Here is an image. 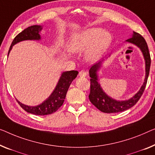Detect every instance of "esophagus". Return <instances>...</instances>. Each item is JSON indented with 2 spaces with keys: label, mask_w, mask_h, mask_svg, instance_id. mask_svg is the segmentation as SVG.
<instances>
[{
  "label": "esophagus",
  "mask_w": 155,
  "mask_h": 155,
  "mask_svg": "<svg viewBox=\"0 0 155 155\" xmlns=\"http://www.w3.org/2000/svg\"><path fill=\"white\" fill-rule=\"evenodd\" d=\"M87 71H85V70H81L79 72V77H85L87 76Z\"/></svg>",
  "instance_id": "34e87169"
}]
</instances>
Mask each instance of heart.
I'll return each mask as SVG.
<instances>
[{
  "mask_svg": "<svg viewBox=\"0 0 155 155\" xmlns=\"http://www.w3.org/2000/svg\"><path fill=\"white\" fill-rule=\"evenodd\" d=\"M112 42V37L100 28H91L71 37L69 48L74 53L87 50L85 58L90 63L97 61Z\"/></svg>",
  "mask_w": 155,
  "mask_h": 155,
  "instance_id": "b5f03b06",
  "label": "heart"
}]
</instances>
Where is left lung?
Instances as JSON below:
<instances>
[{"label":"left lung","mask_w":155,"mask_h":155,"mask_svg":"<svg viewBox=\"0 0 155 155\" xmlns=\"http://www.w3.org/2000/svg\"><path fill=\"white\" fill-rule=\"evenodd\" d=\"M126 41L133 44L138 47L141 51L144 57L145 63V77L144 82L142 86L132 97L127 100H116L108 95L101 88L99 83L97 71L100 70L102 62L104 60L99 62L91 67L89 70V74L91 77V92L89 94V100L94 107L99 110L107 114H113V113L122 112L127 110L134 106L137 101L139 100L140 97L143 93L144 90L146 86L147 78L149 76L150 68V55L147 47V45L145 39L140 34L134 31L132 37L127 40ZM110 56V55H109Z\"/></svg>","instance_id":"obj_1"}]
</instances>
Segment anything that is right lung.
Wrapping results in <instances>:
<instances>
[{
    "label": "right lung",
    "instance_id": "obj_1",
    "mask_svg": "<svg viewBox=\"0 0 155 155\" xmlns=\"http://www.w3.org/2000/svg\"><path fill=\"white\" fill-rule=\"evenodd\" d=\"M42 28V26L40 25L39 26L34 25V26L28 27L27 28L24 29L22 32L18 33L12 42L8 51V55L13 46L20 41L24 40H40L41 36L40 32L41 31ZM78 74V71L75 70L67 71L62 73L54 91L47 100L44 101L40 104L31 107V106L24 104L17 100V101L23 109L30 114L38 115L51 114L56 111L63 105L69 87L72 81L77 77Z\"/></svg>",
    "mask_w": 155,
    "mask_h": 155
}]
</instances>
